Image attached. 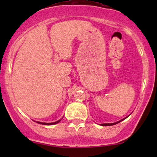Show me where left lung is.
<instances>
[{
	"mask_svg": "<svg viewBox=\"0 0 157 157\" xmlns=\"http://www.w3.org/2000/svg\"><path fill=\"white\" fill-rule=\"evenodd\" d=\"M125 119H126V118H125ZM125 119H121V121H117V122H115V123H111V124H101V126H112V125H115V124H118V123H119V122H121V121H123V120H124Z\"/></svg>",
	"mask_w": 157,
	"mask_h": 157,
	"instance_id": "8db88e82",
	"label": "left lung"
}]
</instances>
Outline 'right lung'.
<instances>
[{
  "instance_id": "obj_1",
  "label": "right lung",
  "mask_w": 157,
  "mask_h": 157,
  "mask_svg": "<svg viewBox=\"0 0 157 157\" xmlns=\"http://www.w3.org/2000/svg\"><path fill=\"white\" fill-rule=\"evenodd\" d=\"M60 121H61V120H59V121H57L56 122H53V123H42V122H40V121H36V122H37V123L39 124H43V125H53V124H56L59 123Z\"/></svg>"
}]
</instances>
